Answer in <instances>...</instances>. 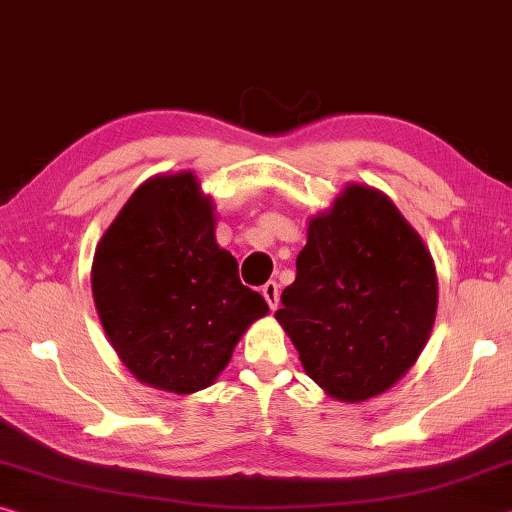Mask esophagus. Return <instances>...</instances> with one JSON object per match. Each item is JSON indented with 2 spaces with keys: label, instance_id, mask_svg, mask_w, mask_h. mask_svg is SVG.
Here are the masks:
<instances>
[{
  "label": "esophagus",
  "instance_id": "34e87169",
  "mask_svg": "<svg viewBox=\"0 0 512 512\" xmlns=\"http://www.w3.org/2000/svg\"><path fill=\"white\" fill-rule=\"evenodd\" d=\"M262 296L266 298V303H269L271 310H278V300H280V296H278V285H275L273 280H269V282H266V285L262 287Z\"/></svg>",
  "mask_w": 512,
  "mask_h": 512
}]
</instances>
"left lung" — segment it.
I'll return each mask as SVG.
<instances>
[{
	"label": "left lung",
	"mask_w": 512,
	"mask_h": 512,
	"mask_svg": "<svg viewBox=\"0 0 512 512\" xmlns=\"http://www.w3.org/2000/svg\"><path fill=\"white\" fill-rule=\"evenodd\" d=\"M275 319L332 399L358 403L405 376L431 337L437 275L385 193L348 184L314 216Z\"/></svg>",
	"instance_id": "8db88e82"
}]
</instances>
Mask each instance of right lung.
Returning a JSON list of instances; mask_svg holds the SVG:
<instances>
[{
	"label": "right lung",
	"instance_id": "add662e5",
	"mask_svg": "<svg viewBox=\"0 0 512 512\" xmlns=\"http://www.w3.org/2000/svg\"><path fill=\"white\" fill-rule=\"evenodd\" d=\"M214 205L193 173L157 175L95 248V310L113 351L145 385L193 394L214 383L250 323L269 312L218 248Z\"/></svg>",
	"mask_w": 512,
	"mask_h": 512
}]
</instances>
